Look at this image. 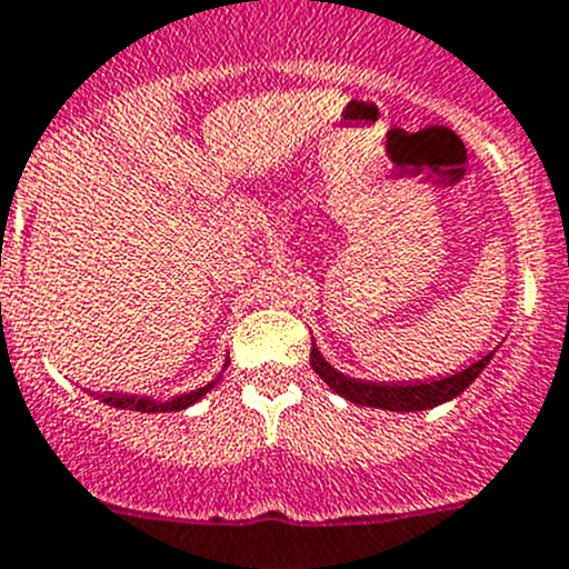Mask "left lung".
<instances>
[{
    "label": "left lung",
    "mask_w": 569,
    "mask_h": 569,
    "mask_svg": "<svg viewBox=\"0 0 569 569\" xmlns=\"http://www.w3.org/2000/svg\"><path fill=\"white\" fill-rule=\"evenodd\" d=\"M491 358L493 352H488L486 358H479L477 363H471V367L462 369V372L451 375V378L431 380V383H367V380H352L347 378V375L336 372V369L319 356L316 343H312L310 349V367L316 369V375L325 380L332 392L347 398L349 403L375 406V409L389 411H420L457 398V395L466 392V389L471 387L473 378L486 369V363L491 361Z\"/></svg>",
    "instance_id": "obj_1"
}]
</instances>
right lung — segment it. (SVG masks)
<instances>
[{"instance_id":"obj_1","label":"right lung","mask_w":569,"mask_h":569,"mask_svg":"<svg viewBox=\"0 0 569 569\" xmlns=\"http://www.w3.org/2000/svg\"><path fill=\"white\" fill-rule=\"evenodd\" d=\"M213 383H208V387L197 389V392H189V395H180L177 400H171V403H154V400L149 398H134V395H103V403L114 406V409H132V411H180L186 409V406L197 403V400L202 398L206 392H211Z\"/></svg>"}]
</instances>
